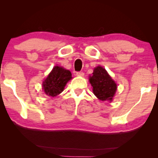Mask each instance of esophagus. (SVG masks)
Instances as JSON below:
<instances>
[{
  "label": "esophagus",
  "instance_id": "obj_1",
  "mask_svg": "<svg viewBox=\"0 0 158 158\" xmlns=\"http://www.w3.org/2000/svg\"><path fill=\"white\" fill-rule=\"evenodd\" d=\"M76 75H77V76L83 77V75H84V73L81 72V71H80V72H77V73H76Z\"/></svg>",
  "mask_w": 158,
  "mask_h": 158
}]
</instances>
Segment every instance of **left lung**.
Returning <instances> with one entry per match:
<instances>
[{"label":"left lung","mask_w":158,"mask_h":158,"mask_svg":"<svg viewBox=\"0 0 158 158\" xmlns=\"http://www.w3.org/2000/svg\"><path fill=\"white\" fill-rule=\"evenodd\" d=\"M95 96L101 101H111L117 90V85L107 71L103 67L94 68L92 75L89 77Z\"/></svg>","instance_id":"1"}]
</instances>
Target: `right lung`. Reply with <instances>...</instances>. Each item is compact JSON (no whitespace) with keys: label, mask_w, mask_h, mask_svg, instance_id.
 I'll return each mask as SVG.
<instances>
[{"label":"right lung","mask_w":158,"mask_h":158,"mask_svg":"<svg viewBox=\"0 0 158 158\" xmlns=\"http://www.w3.org/2000/svg\"><path fill=\"white\" fill-rule=\"evenodd\" d=\"M72 78L70 71L60 66H55L42 83L43 90L47 96L55 97L63 91L64 86Z\"/></svg>","instance_id":"obj_1"}]
</instances>
